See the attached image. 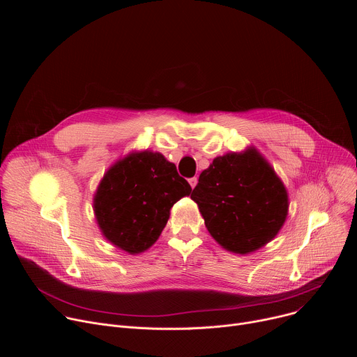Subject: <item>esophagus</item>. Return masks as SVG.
Returning a JSON list of instances; mask_svg holds the SVG:
<instances>
[{"label":"esophagus","mask_w":357,"mask_h":357,"mask_svg":"<svg viewBox=\"0 0 357 357\" xmlns=\"http://www.w3.org/2000/svg\"><path fill=\"white\" fill-rule=\"evenodd\" d=\"M189 183H190V186H192V189L196 186V183H197V178L196 176H193V178H190L189 179Z\"/></svg>","instance_id":"obj_1"}]
</instances>
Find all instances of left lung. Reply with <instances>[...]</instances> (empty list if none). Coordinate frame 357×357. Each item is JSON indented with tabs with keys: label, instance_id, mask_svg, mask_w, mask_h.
Segmentation results:
<instances>
[{
	"label": "left lung",
	"instance_id": "1",
	"mask_svg": "<svg viewBox=\"0 0 357 357\" xmlns=\"http://www.w3.org/2000/svg\"><path fill=\"white\" fill-rule=\"evenodd\" d=\"M211 236L227 251L264 247L288 215V193L267 160L254 148L229 152L203 171L190 193Z\"/></svg>",
	"mask_w": 357,
	"mask_h": 357
}]
</instances>
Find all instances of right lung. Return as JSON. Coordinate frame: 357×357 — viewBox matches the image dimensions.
<instances>
[{
  "mask_svg": "<svg viewBox=\"0 0 357 357\" xmlns=\"http://www.w3.org/2000/svg\"><path fill=\"white\" fill-rule=\"evenodd\" d=\"M190 185L160 152H131L100 181L93 199L103 236L128 254L148 250L161 236L169 211Z\"/></svg>",
  "mask_w": 357,
  "mask_h": 357,
  "instance_id": "obj_1",
  "label": "right lung"
}]
</instances>
